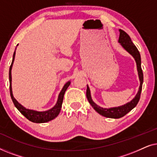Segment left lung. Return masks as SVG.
<instances>
[{
  "label": "left lung",
  "mask_w": 157,
  "mask_h": 157,
  "mask_svg": "<svg viewBox=\"0 0 157 157\" xmlns=\"http://www.w3.org/2000/svg\"><path fill=\"white\" fill-rule=\"evenodd\" d=\"M118 42L121 44L122 48L124 50H126L130 55L132 56L135 60V61H136L137 71H138L139 81H140L139 91L136 94V96H134V98L132 101H130L129 102L126 103L125 104L122 105V106L111 107V108H103V107L98 106L92 100L91 91H90V89L88 85L86 89V97L88 98V101H89V104L91 105V106L93 107L94 110L97 111L99 114L103 116V117L111 118V119H119V118L123 117L124 116H125L126 113L129 112L130 111H132L136 106L139 101V98H140L141 89H142V84L144 81L143 72L141 66V62L140 53H139L136 47L135 46V45L132 43L129 36L125 31L119 29V37Z\"/></svg>",
  "instance_id": "obj_1"
}]
</instances>
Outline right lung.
I'll return each instance as SVG.
<instances>
[{
	"mask_svg": "<svg viewBox=\"0 0 157 157\" xmlns=\"http://www.w3.org/2000/svg\"><path fill=\"white\" fill-rule=\"evenodd\" d=\"M15 56H16V50L14 51L13 56V60L11 65L10 66L9 69V81H10V96H11L12 101L13 102L15 106L16 107L17 109L24 116V117L33 123H46V122L50 121L51 120L54 119L56 117H58V115L59 114L60 111H61V106H62V103H63V96L64 94L66 91V89H68V87L71 84V81H68L65 85L63 86V89H61V92L59 94L58 96V100L56 101V104H55V106L52 107V108L48 109L47 111H38L36 110H33V109H29L25 108L21 105L16 98H14L13 94L12 91V76H11V70L13 67V64L14 59H15Z\"/></svg>",
	"mask_w": 157,
	"mask_h": 157,
	"instance_id": "right-lung-1",
	"label": "right lung"
}]
</instances>
